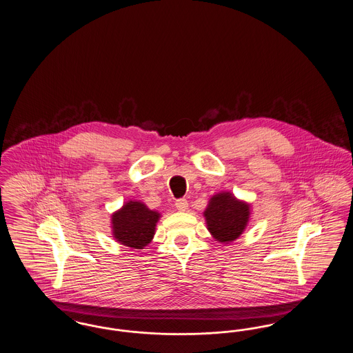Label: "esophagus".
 <instances>
[{
  "mask_svg": "<svg viewBox=\"0 0 353 353\" xmlns=\"http://www.w3.org/2000/svg\"><path fill=\"white\" fill-rule=\"evenodd\" d=\"M188 206H189V203H188V201H186L185 199H181V200H177V201H176V208H177V210H180V212H186V210H188Z\"/></svg>",
  "mask_w": 353,
  "mask_h": 353,
  "instance_id": "esophagus-1",
  "label": "esophagus"
}]
</instances>
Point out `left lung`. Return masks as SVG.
Returning <instances> with one entry per match:
<instances>
[{
  "mask_svg": "<svg viewBox=\"0 0 353 353\" xmlns=\"http://www.w3.org/2000/svg\"><path fill=\"white\" fill-rule=\"evenodd\" d=\"M252 214V205L238 200L230 192L212 196L203 212L206 228L221 243H230L245 232Z\"/></svg>",
  "mask_w": 353,
  "mask_h": 353,
  "instance_id": "8db88e82",
  "label": "left lung"
}]
</instances>
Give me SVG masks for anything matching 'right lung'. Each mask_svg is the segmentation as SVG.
Wrapping results in <instances>:
<instances>
[{"instance_id":"obj_1","label":"right lung","mask_w":353,"mask_h":353,"mask_svg":"<svg viewBox=\"0 0 353 353\" xmlns=\"http://www.w3.org/2000/svg\"><path fill=\"white\" fill-rule=\"evenodd\" d=\"M160 217L144 202L130 200L111 216L112 236L120 245L141 250L151 243Z\"/></svg>"}]
</instances>
